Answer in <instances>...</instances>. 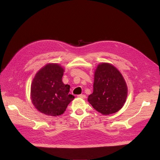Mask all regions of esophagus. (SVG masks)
<instances>
[{"mask_svg": "<svg viewBox=\"0 0 160 160\" xmlns=\"http://www.w3.org/2000/svg\"><path fill=\"white\" fill-rule=\"evenodd\" d=\"M77 97H78V98H83V99H85L86 98L85 95H83V94L79 95H77Z\"/></svg>", "mask_w": 160, "mask_h": 160, "instance_id": "1", "label": "esophagus"}]
</instances>
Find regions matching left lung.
<instances>
[{"instance_id": "8db88e82", "label": "left lung", "mask_w": 160, "mask_h": 160, "mask_svg": "<svg viewBox=\"0 0 160 160\" xmlns=\"http://www.w3.org/2000/svg\"><path fill=\"white\" fill-rule=\"evenodd\" d=\"M128 87L122 73L107 62L98 65L95 71L93 92L88 97L93 108L103 115L115 113L122 108Z\"/></svg>"}]
</instances>
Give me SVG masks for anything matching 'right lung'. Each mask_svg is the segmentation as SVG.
<instances>
[{
  "label": "right lung",
  "mask_w": 160,
  "mask_h": 160,
  "mask_svg": "<svg viewBox=\"0 0 160 160\" xmlns=\"http://www.w3.org/2000/svg\"><path fill=\"white\" fill-rule=\"evenodd\" d=\"M64 69L57 63H49L38 71L31 87V101L42 113L57 116L64 113L75 97L69 93L70 85L62 81Z\"/></svg>",
  "instance_id": "right-lung-1"
}]
</instances>
